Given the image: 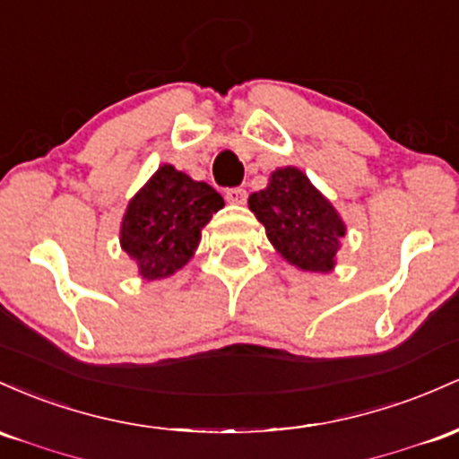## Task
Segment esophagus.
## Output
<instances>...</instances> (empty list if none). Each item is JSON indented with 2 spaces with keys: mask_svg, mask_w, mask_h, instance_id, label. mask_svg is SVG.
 <instances>
[{
  "mask_svg": "<svg viewBox=\"0 0 459 459\" xmlns=\"http://www.w3.org/2000/svg\"><path fill=\"white\" fill-rule=\"evenodd\" d=\"M225 199L230 204H245L247 202V190L245 188H228L225 190Z\"/></svg>",
  "mask_w": 459,
  "mask_h": 459,
  "instance_id": "esophagus-1",
  "label": "esophagus"
}]
</instances>
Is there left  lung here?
I'll return each mask as SVG.
<instances>
[{
    "label": "left lung",
    "instance_id": "left-lung-1",
    "mask_svg": "<svg viewBox=\"0 0 459 459\" xmlns=\"http://www.w3.org/2000/svg\"><path fill=\"white\" fill-rule=\"evenodd\" d=\"M277 254L301 271L329 273L347 234L341 214L295 167L271 173L269 186L249 197Z\"/></svg>",
    "mask_w": 459,
    "mask_h": 459
}]
</instances>
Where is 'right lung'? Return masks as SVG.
Wrapping results in <instances>:
<instances>
[{
  "mask_svg": "<svg viewBox=\"0 0 459 459\" xmlns=\"http://www.w3.org/2000/svg\"><path fill=\"white\" fill-rule=\"evenodd\" d=\"M225 202L205 182L164 164L127 204L121 247L143 280L173 275L193 257L202 230Z\"/></svg>",
  "mask_w": 459,
  "mask_h": 459,
  "instance_id": "add662e5",
  "label": "right lung"
}]
</instances>
